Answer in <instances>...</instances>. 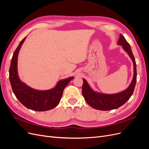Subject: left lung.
I'll return each instance as SVG.
<instances>
[{"mask_svg": "<svg viewBox=\"0 0 149 149\" xmlns=\"http://www.w3.org/2000/svg\"><path fill=\"white\" fill-rule=\"evenodd\" d=\"M118 43L123 46L124 50L128 53L133 61L134 71L133 79L128 88L126 89L125 91L114 94H105L94 92L89 87L86 81L83 79L82 94L83 97L88 104L94 109L101 111H109L117 109L127 102L133 94L137 81L136 60L133 55L129 43L126 41L122 34H120V38Z\"/></svg>", "mask_w": 149, "mask_h": 149, "instance_id": "8db88e82", "label": "left lung"}]
</instances>
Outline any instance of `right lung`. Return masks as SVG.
Here are the masks:
<instances>
[{
    "label": "right lung",
    "instance_id": "add662e5",
    "mask_svg": "<svg viewBox=\"0 0 149 149\" xmlns=\"http://www.w3.org/2000/svg\"><path fill=\"white\" fill-rule=\"evenodd\" d=\"M26 37L20 42L11 60L9 79L11 86L16 97L28 109L36 111H45L55 107L60 102L63 90L73 77L61 80L56 86L47 91H39L27 86L19 79L17 74V56Z\"/></svg>",
    "mask_w": 149,
    "mask_h": 149
}]
</instances>
